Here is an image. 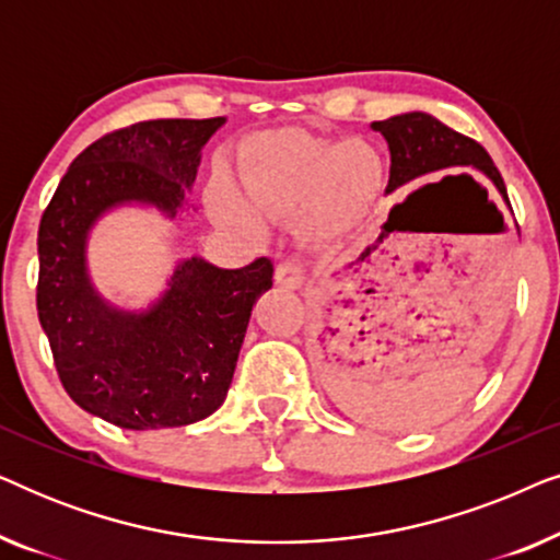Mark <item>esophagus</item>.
Instances as JSON below:
<instances>
[{"instance_id": "esophagus-1", "label": "esophagus", "mask_w": 560, "mask_h": 560, "mask_svg": "<svg viewBox=\"0 0 560 560\" xmlns=\"http://www.w3.org/2000/svg\"><path fill=\"white\" fill-rule=\"evenodd\" d=\"M275 282L282 288H301L303 285V265L301 259L295 257H288V259H280L278 267H275Z\"/></svg>"}]
</instances>
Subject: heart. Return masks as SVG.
I'll return each mask as SVG.
<instances>
[{
	"instance_id": "heart-1",
	"label": "heart",
	"mask_w": 560,
	"mask_h": 560,
	"mask_svg": "<svg viewBox=\"0 0 560 560\" xmlns=\"http://www.w3.org/2000/svg\"><path fill=\"white\" fill-rule=\"evenodd\" d=\"M247 195L219 175L206 188V203L224 224L262 226V212L295 213L313 236L347 234L362 224L385 188V163L364 142H328L301 132L267 135L242 163Z\"/></svg>"
}]
</instances>
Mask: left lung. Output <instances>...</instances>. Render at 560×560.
I'll return each instance as SVG.
<instances>
[{"label":"left lung","mask_w":560,"mask_h":560,"mask_svg":"<svg viewBox=\"0 0 560 560\" xmlns=\"http://www.w3.org/2000/svg\"><path fill=\"white\" fill-rule=\"evenodd\" d=\"M372 127L387 140L389 160H393L387 194H393L395 188L405 186V183L423 178V175L456 171V167H474V171H479L500 190L502 201L510 206L508 188H504L500 171L494 167L489 152L477 140H471V137L456 132V129L446 127L425 112H408L400 114V117L374 121ZM451 180L466 183L469 188L487 196V188L479 180H474V175L469 173L446 175L441 183H428V186H443V183Z\"/></svg>","instance_id":"8db88e82"}]
</instances>
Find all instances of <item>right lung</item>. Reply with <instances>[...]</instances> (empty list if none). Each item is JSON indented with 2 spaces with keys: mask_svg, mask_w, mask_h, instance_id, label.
<instances>
[{
  "mask_svg": "<svg viewBox=\"0 0 560 560\" xmlns=\"http://www.w3.org/2000/svg\"><path fill=\"white\" fill-rule=\"evenodd\" d=\"M150 119L89 144L58 183L37 232V318L71 400L127 431L178 428L224 402L252 305L272 288V262L257 257L221 270L201 257L175 267L144 311L109 305L91 285L86 240L114 206H155L175 217L194 186L201 148L224 125Z\"/></svg>",
  "mask_w": 560,
  "mask_h": 560,
  "instance_id": "add662e5",
  "label": "right lung"
}]
</instances>
